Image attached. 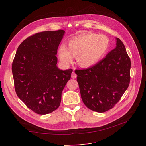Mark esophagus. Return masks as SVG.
Returning a JSON list of instances; mask_svg holds the SVG:
<instances>
[{"instance_id": "obj_1", "label": "esophagus", "mask_w": 146, "mask_h": 146, "mask_svg": "<svg viewBox=\"0 0 146 146\" xmlns=\"http://www.w3.org/2000/svg\"><path fill=\"white\" fill-rule=\"evenodd\" d=\"M71 78H76V73L74 72V71H73L72 73H71Z\"/></svg>"}]
</instances>
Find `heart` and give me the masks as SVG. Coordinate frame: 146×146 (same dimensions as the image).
Instances as JSON below:
<instances>
[{
    "label": "heart",
    "instance_id": "obj_1",
    "mask_svg": "<svg viewBox=\"0 0 146 146\" xmlns=\"http://www.w3.org/2000/svg\"><path fill=\"white\" fill-rule=\"evenodd\" d=\"M110 47V40L104 35L88 33L81 34L71 39L68 46L61 44L58 56L62 64L68 65L76 56L79 66L88 68L97 64L103 58Z\"/></svg>",
    "mask_w": 146,
    "mask_h": 146
}]
</instances>
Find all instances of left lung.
Masks as SVG:
<instances>
[{
    "mask_svg": "<svg viewBox=\"0 0 146 146\" xmlns=\"http://www.w3.org/2000/svg\"><path fill=\"white\" fill-rule=\"evenodd\" d=\"M131 62L123 43L116 38V47L97 64L75 70L83 102L90 109L105 112L112 108L127 89Z\"/></svg>",
    "mask_w": 146,
    "mask_h": 146,
    "instance_id": "left-lung-1",
    "label": "left lung"
}]
</instances>
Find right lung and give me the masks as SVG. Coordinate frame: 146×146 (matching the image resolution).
<instances>
[{
  "label": "right lung",
  "mask_w": 146,
  "mask_h": 146,
  "mask_svg": "<svg viewBox=\"0 0 146 146\" xmlns=\"http://www.w3.org/2000/svg\"><path fill=\"white\" fill-rule=\"evenodd\" d=\"M65 31H43L29 37L17 48L12 71L17 97L34 112L50 113L59 107L61 93L73 70L57 66V49Z\"/></svg>",
  "instance_id": "obj_1"
}]
</instances>
